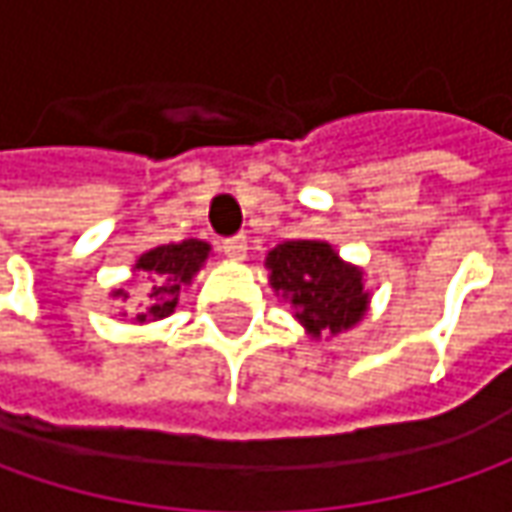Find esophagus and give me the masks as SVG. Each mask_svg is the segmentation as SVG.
Returning a JSON list of instances; mask_svg holds the SVG:
<instances>
[{
    "label": "esophagus",
    "mask_w": 512,
    "mask_h": 512,
    "mask_svg": "<svg viewBox=\"0 0 512 512\" xmlns=\"http://www.w3.org/2000/svg\"><path fill=\"white\" fill-rule=\"evenodd\" d=\"M222 253H225L227 259H233V262H245L247 239L245 236H233V239H225V242H222Z\"/></svg>",
    "instance_id": "esophagus-1"
}]
</instances>
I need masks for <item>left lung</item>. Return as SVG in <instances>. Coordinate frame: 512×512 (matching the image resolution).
Here are the masks:
<instances>
[{
	"mask_svg": "<svg viewBox=\"0 0 512 512\" xmlns=\"http://www.w3.org/2000/svg\"><path fill=\"white\" fill-rule=\"evenodd\" d=\"M273 293L293 307L310 339H333L362 322L370 310L364 270L344 262L322 239H290L265 256Z\"/></svg>",
	"mask_w": 512,
	"mask_h": 512,
	"instance_id": "1",
	"label": "left lung"
}]
</instances>
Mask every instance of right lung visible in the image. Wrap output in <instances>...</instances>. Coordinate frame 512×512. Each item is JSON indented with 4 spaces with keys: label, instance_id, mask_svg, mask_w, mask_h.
<instances>
[{
    "label": "right lung",
    "instance_id": "add662e5",
    "mask_svg": "<svg viewBox=\"0 0 512 512\" xmlns=\"http://www.w3.org/2000/svg\"><path fill=\"white\" fill-rule=\"evenodd\" d=\"M207 256H210V245L202 239L170 242V245H159L148 253H142L133 262V273H142V279H145L142 305L133 310V325H148V322L168 319L179 305L182 290L205 267ZM110 296L119 302L130 299L122 287H113ZM122 316H128V310H122Z\"/></svg>",
    "mask_w": 512,
    "mask_h": 512
}]
</instances>
